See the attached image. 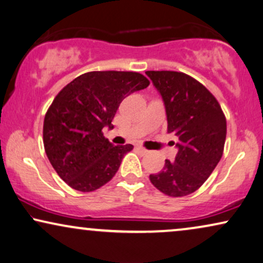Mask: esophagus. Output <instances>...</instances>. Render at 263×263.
<instances>
[{
	"label": "esophagus",
	"instance_id": "1",
	"mask_svg": "<svg viewBox=\"0 0 263 263\" xmlns=\"http://www.w3.org/2000/svg\"><path fill=\"white\" fill-rule=\"evenodd\" d=\"M137 150H138V152H141V153L143 154V155H145V154L148 153V150H146L145 148H143V146H141V145L137 146Z\"/></svg>",
	"mask_w": 263,
	"mask_h": 263
}]
</instances>
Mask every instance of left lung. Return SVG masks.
<instances>
[{"label": "left lung", "mask_w": 263, "mask_h": 263, "mask_svg": "<svg viewBox=\"0 0 263 263\" xmlns=\"http://www.w3.org/2000/svg\"><path fill=\"white\" fill-rule=\"evenodd\" d=\"M145 73L163 99L168 134L178 138L176 159L166 160L162 171L149 179L164 195L183 197L198 190L221 159L225 114L211 91L192 77L174 71Z\"/></svg>", "instance_id": "left-lung-1"}]
</instances>
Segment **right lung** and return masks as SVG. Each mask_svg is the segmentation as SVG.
Masks as SVG:
<instances>
[{"label":"right lung","mask_w":263,"mask_h":263,"mask_svg":"<svg viewBox=\"0 0 263 263\" xmlns=\"http://www.w3.org/2000/svg\"><path fill=\"white\" fill-rule=\"evenodd\" d=\"M138 72L93 71L77 77L45 113L43 143L51 166L68 186L82 192L107 184L134 145H113L102 129L111 125L121 101L149 86Z\"/></svg>","instance_id":"add662e5"}]
</instances>
